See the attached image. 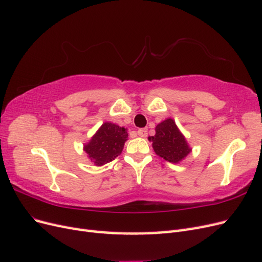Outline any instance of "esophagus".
Wrapping results in <instances>:
<instances>
[{
  "label": "esophagus",
  "instance_id": "34e87169",
  "mask_svg": "<svg viewBox=\"0 0 262 262\" xmlns=\"http://www.w3.org/2000/svg\"><path fill=\"white\" fill-rule=\"evenodd\" d=\"M138 134L141 138H145L147 136V129H139L138 130Z\"/></svg>",
  "mask_w": 262,
  "mask_h": 262
}]
</instances>
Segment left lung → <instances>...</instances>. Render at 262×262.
Here are the masks:
<instances>
[{"label":"left lung","mask_w":262,"mask_h":262,"mask_svg":"<svg viewBox=\"0 0 262 262\" xmlns=\"http://www.w3.org/2000/svg\"><path fill=\"white\" fill-rule=\"evenodd\" d=\"M148 141L152 142L157 156L172 164L180 163L192 152L185 136L171 118L158 123L155 128V136L148 137Z\"/></svg>","instance_id":"obj_1"}]
</instances>
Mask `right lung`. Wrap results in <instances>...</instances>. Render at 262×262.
<instances>
[{"label": "right lung", "mask_w": 262, "mask_h": 262, "mask_svg": "<svg viewBox=\"0 0 262 262\" xmlns=\"http://www.w3.org/2000/svg\"><path fill=\"white\" fill-rule=\"evenodd\" d=\"M128 136L123 126L107 121L84 144L83 149L95 166H102L121 154Z\"/></svg>", "instance_id": "1"}]
</instances>
